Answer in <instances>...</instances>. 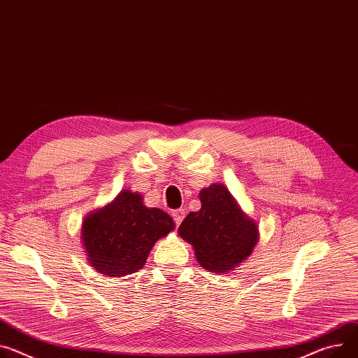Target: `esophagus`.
Wrapping results in <instances>:
<instances>
[{"label": "esophagus", "mask_w": 358, "mask_h": 358, "mask_svg": "<svg viewBox=\"0 0 358 358\" xmlns=\"http://www.w3.org/2000/svg\"><path fill=\"white\" fill-rule=\"evenodd\" d=\"M185 215H186V209H183V208L176 209V210L172 212V216H173V219H175L176 225H180V224H182V221L185 219Z\"/></svg>", "instance_id": "obj_1"}]
</instances>
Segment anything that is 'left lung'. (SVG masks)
<instances>
[{
    "instance_id": "8db88e82",
    "label": "left lung",
    "mask_w": 358,
    "mask_h": 358,
    "mask_svg": "<svg viewBox=\"0 0 358 358\" xmlns=\"http://www.w3.org/2000/svg\"><path fill=\"white\" fill-rule=\"evenodd\" d=\"M199 198L202 208L183 219L178 234L192 245L201 266L229 273L252 254L259 239L258 224L222 183L202 189Z\"/></svg>"
}]
</instances>
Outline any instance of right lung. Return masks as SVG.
<instances>
[{
  "instance_id": "obj_1",
  "label": "right lung",
  "mask_w": 358,
  "mask_h": 358,
  "mask_svg": "<svg viewBox=\"0 0 358 358\" xmlns=\"http://www.w3.org/2000/svg\"><path fill=\"white\" fill-rule=\"evenodd\" d=\"M175 229L164 210L148 208L139 192L129 189L90 212L81 225L89 264L107 277H124L143 268L157 239Z\"/></svg>"
}]
</instances>
